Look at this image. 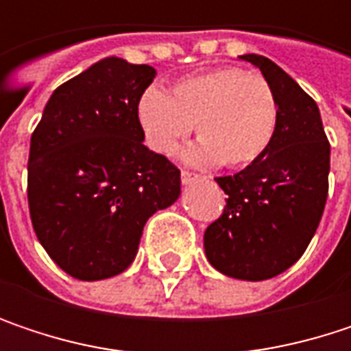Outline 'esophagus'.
<instances>
[{"mask_svg": "<svg viewBox=\"0 0 351 351\" xmlns=\"http://www.w3.org/2000/svg\"><path fill=\"white\" fill-rule=\"evenodd\" d=\"M201 176L199 175H193V173H189V171H182L180 173V180H182V184H191V182H197Z\"/></svg>", "mask_w": 351, "mask_h": 351, "instance_id": "1", "label": "esophagus"}]
</instances>
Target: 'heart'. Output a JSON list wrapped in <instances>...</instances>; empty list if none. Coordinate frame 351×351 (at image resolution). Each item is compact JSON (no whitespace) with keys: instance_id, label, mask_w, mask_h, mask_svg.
I'll return each mask as SVG.
<instances>
[{"instance_id":"heart-1","label":"heart","mask_w":351,"mask_h":351,"mask_svg":"<svg viewBox=\"0 0 351 351\" xmlns=\"http://www.w3.org/2000/svg\"><path fill=\"white\" fill-rule=\"evenodd\" d=\"M136 117L146 144L156 154H173L197 121L201 140L184 152V158L242 169L272 144L278 101L260 75L215 66L178 79L171 95L160 87H148L138 99Z\"/></svg>"}]
</instances>
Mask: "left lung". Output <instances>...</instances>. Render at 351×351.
Returning a JSON list of instances; mask_svg holds the SVG:
<instances>
[{"label":"left lung","instance_id":"left-lung-1","mask_svg":"<svg viewBox=\"0 0 351 351\" xmlns=\"http://www.w3.org/2000/svg\"><path fill=\"white\" fill-rule=\"evenodd\" d=\"M240 60L260 69L272 87L278 125L256 162L215 178L228 199L203 244L221 274L266 280L291 268L315 236L327 201L329 142L319 107L295 79L266 56L242 54Z\"/></svg>","mask_w":351,"mask_h":351}]
</instances>
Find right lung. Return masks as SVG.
I'll return each mask as SVG.
<instances>
[{
    "mask_svg": "<svg viewBox=\"0 0 351 351\" xmlns=\"http://www.w3.org/2000/svg\"><path fill=\"white\" fill-rule=\"evenodd\" d=\"M148 64L109 56L50 95L30 140L36 236L73 278L104 280L136 258L142 230L180 195V171L144 142L136 106Z\"/></svg>",
    "mask_w": 351,
    "mask_h": 351,
    "instance_id": "add662e5",
    "label": "right lung"
}]
</instances>
